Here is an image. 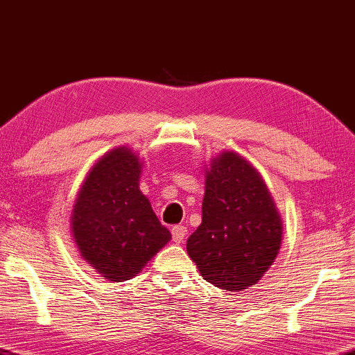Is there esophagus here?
<instances>
[{
  "label": "esophagus",
  "instance_id": "obj_1",
  "mask_svg": "<svg viewBox=\"0 0 355 355\" xmlns=\"http://www.w3.org/2000/svg\"><path fill=\"white\" fill-rule=\"evenodd\" d=\"M187 233H188L187 227L175 225L172 228V239L175 243H183V239H184V236H187Z\"/></svg>",
  "mask_w": 355,
  "mask_h": 355
}]
</instances>
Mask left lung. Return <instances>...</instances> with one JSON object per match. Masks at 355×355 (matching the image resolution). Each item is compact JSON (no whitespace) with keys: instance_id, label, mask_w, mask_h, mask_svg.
<instances>
[{"instance_id":"1","label":"left lung","mask_w":355,"mask_h":355,"mask_svg":"<svg viewBox=\"0 0 355 355\" xmlns=\"http://www.w3.org/2000/svg\"><path fill=\"white\" fill-rule=\"evenodd\" d=\"M283 222L261 173L223 151L206 168L202 222L187 251L204 279L241 291L256 284L278 256Z\"/></svg>"}]
</instances>
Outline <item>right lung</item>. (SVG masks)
Listing matches in <instances>:
<instances>
[{
	"label": "right lung",
	"instance_id": "add662e5",
	"mask_svg": "<svg viewBox=\"0 0 355 355\" xmlns=\"http://www.w3.org/2000/svg\"><path fill=\"white\" fill-rule=\"evenodd\" d=\"M141 167L130 148L104 154L72 209L71 232L80 256L109 282L133 278L172 238L139 191Z\"/></svg>",
	"mask_w": 355,
	"mask_h": 355
}]
</instances>
